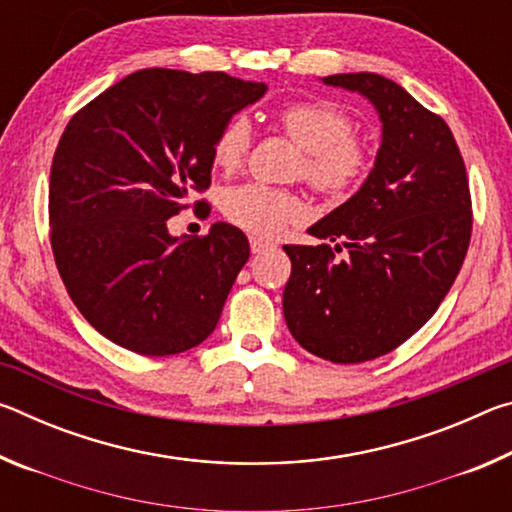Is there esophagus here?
<instances>
[{"label":"esophagus","mask_w":512,"mask_h":512,"mask_svg":"<svg viewBox=\"0 0 512 512\" xmlns=\"http://www.w3.org/2000/svg\"><path fill=\"white\" fill-rule=\"evenodd\" d=\"M273 248H275L273 241L262 239V237H250V250H253L255 255H262L266 250H273Z\"/></svg>","instance_id":"esophagus-1"}]
</instances>
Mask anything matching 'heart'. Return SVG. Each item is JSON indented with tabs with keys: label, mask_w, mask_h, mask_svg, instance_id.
<instances>
[{
	"label": "heart",
	"mask_w": 512,
	"mask_h": 512,
	"mask_svg": "<svg viewBox=\"0 0 512 512\" xmlns=\"http://www.w3.org/2000/svg\"><path fill=\"white\" fill-rule=\"evenodd\" d=\"M277 124L302 151L300 173L311 187L329 196H345L361 185L370 169L366 144L354 133L348 112L329 101H298L277 112ZM253 131L246 117H232L212 144V162L225 173L246 160ZM228 219L253 235L275 237L307 216L305 198L289 189L262 183L228 187L221 196Z\"/></svg>",
	"instance_id": "obj_1"
}]
</instances>
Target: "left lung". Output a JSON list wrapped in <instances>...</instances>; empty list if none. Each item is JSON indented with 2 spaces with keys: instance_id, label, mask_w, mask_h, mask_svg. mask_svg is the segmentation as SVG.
Returning <instances> with one entry per match:
<instances>
[{
  "instance_id": "8db88e82",
  "label": "left lung",
  "mask_w": 512,
  "mask_h": 512,
  "mask_svg": "<svg viewBox=\"0 0 512 512\" xmlns=\"http://www.w3.org/2000/svg\"><path fill=\"white\" fill-rule=\"evenodd\" d=\"M325 85L375 106L381 144L359 192L309 228L332 248L284 246L291 277L282 309L302 348L334 363L377 359L436 314L472 235L465 162L449 126L379 74H334Z\"/></svg>"
}]
</instances>
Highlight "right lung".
Wrapping results in <instances>:
<instances>
[{
	"label": "right lung",
	"mask_w": 512,
	"mask_h": 512,
	"mask_svg": "<svg viewBox=\"0 0 512 512\" xmlns=\"http://www.w3.org/2000/svg\"><path fill=\"white\" fill-rule=\"evenodd\" d=\"M266 90L153 67L69 119L51 162V250L69 298L112 343L167 357L214 332L248 239L223 221L205 237H171L167 221L210 187L216 135Z\"/></svg>",
	"instance_id": "1"
}]
</instances>
